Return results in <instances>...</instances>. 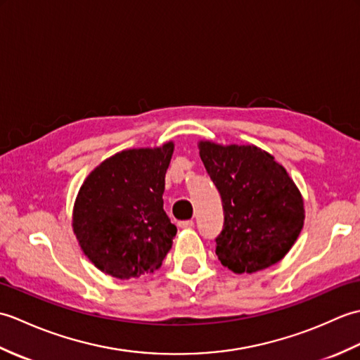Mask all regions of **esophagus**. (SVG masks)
Returning <instances> with one entry per match:
<instances>
[{"mask_svg":"<svg viewBox=\"0 0 360 360\" xmlns=\"http://www.w3.org/2000/svg\"><path fill=\"white\" fill-rule=\"evenodd\" d=\"M195 226V223L192 219H187V221H179L178 223V227L179 229H192Z\"/></svg>","mask_w":360,"mask_h":360,"instance_id":"esophagus-1","label":"esophagus"}]
</instances>
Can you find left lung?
<instances>
[{
	"instance_id": "left-lung-1",
	"label": "left lung",
	"mask_w": 360,
	"mask_h": 360,
	"mask_svg": "<svg viewBox=\"0 0 360 360\" xmlns=\"http://www.w3.org/2000/svg\"><path fill=\"white\" fill-rule=\"evenodd\" d=\"M198 148L223 200L224 229L217 238L221 264L252 274L278 263L304 223L303 196L286 168L255 145L200 141Z\"/></svg>"
}]
</instances>
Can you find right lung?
Masks as SVG:
<instances>
[{
	"label": "right lung",
	"mask_w": 360,
	"mask_h": 360,
	"mask_svg": "<svg viewBox=\"0 0 360 360\" xmlns=\"http://www.w3.org/2000/svg\"><path fill=\"white\" fill-rule=\"evenodd\" d=\"M173 150L170 141L119 151L83 181L72 209V231L97 269L128 280L162 266L176 235L162 200Z\"/></svg>",
	"instance_id": "obj_1"
}]
</instances>
